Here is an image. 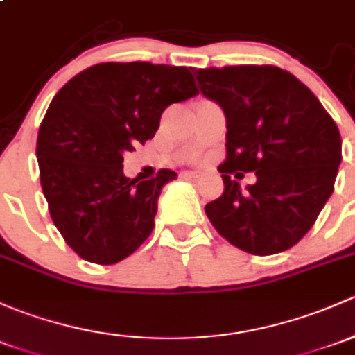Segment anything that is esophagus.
Returning a JSON list of instances; mask_svg holds the SVG:
<instances>
[{
	"mask_svg": "<svg viewBox=\"0 0 355 355\" xmlns=\"http://www.w3.org/2000/svg\"><path fill=\"white\" fill-rule=\"evenodd\" d=\"M184 177H187V178H192V180H197V178L200 177V173H199V171H185V173H184Z\"/></svg>",
	"mask_w": 355,
	"mask_h": 355,
	"instance_id": "esophagus-1",
	"label": "esophagus"
}]
</instances>
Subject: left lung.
<instances>
[{
  "label": "left lung",
  "instance_id": "1",
  "mask_svg": "<svg viewBox=\"0 0 355 355\" xmlns=\"http://www.w3.org/2000/svg\"><path fill=\"white\" fill-rule=\"evenodd\" d=\"M196 78L227 128L226 162L218 168L225 192L207 204V218L252 255L289 250L334 192L342 162L337 124L311 89L275 66L196 69ZM233 171H255L257 182L241 189Z\"/></svg>",
  "mask_w": 355,
  "mask_h": 355
}]
</instances>
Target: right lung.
<instances>
[{"label": "right lung", "mask_w": 355, "mask_h": 355, "mask_svg": "<svg viewBox=\"0 0 355 355\" xmlns=\"http://www.w3.org/2000/svg\"><path fill=\"white\" fill-rule=\"evenodd\" d=\"M197 93L190 68L136 61L92 66L52 98L37 136L40 185L81 259L112 266L151 234L159 193L177 173L130 180L124 153L155 136L168 105Z\"/></svg>", "instance_id": "add662e5"}]
</instances>
